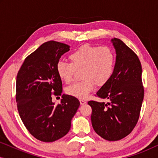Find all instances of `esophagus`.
Wrapping results in <instances>:
<instances>
[{"mask_svg":"<svg viewBox=\"0 0 158 158\" xmlns=\"http://www.w3.org/2000/svg\"><path fill=\"white\" fill-rule=\"evenodd\" d=\"M80 103H81V105H83L86 103V101L84 100V99H81V100H80Z\"/></svg>","mask_w":158,"mask_h":158,"instance_id":"34e87169","label":"esophagus"}]
</instances>
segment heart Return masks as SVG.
<instances>
[{
    "instance_id": "heart-1",
    "label": "heart",
    "mask_w": 158,
    "mask_h": 158,
    "mask_svg": "<svg viewBox=\"0 0 158 158\" xmlns=\"http://www.w3.org/2000/svg\"><path fill=\"white\" fill-rule=\"evenodd\" d=\"M71 63L60 60L56 65L60 78L70 83L76 71H81V81L68 86L67 93L79 99H85L95 85H104L111 79L116 66V55L108 46L85 44L75 49L69 56Z\"/></svg>"
}]
</instances>
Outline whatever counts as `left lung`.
<instances>
[{
  "mask_svg": "<svg viewBox=\"0 0 158 158\" xmlns=\"http://www.w3.org/2000/svg\"><path fill=\"white\" fill-rule=\"evenodd\" d=\"M116 52L111 79L96 96L109 102L88 101L92 108L93 128L109 141H117L131 132L139 120L144 98L142 68L137 55L119 39L111 40Z\"/></svg>",
  "mask_w": 158,
  "mask_h": 158,
  "instance_id": "8db88e82",
  "label": "left lung"
}]
</instances>
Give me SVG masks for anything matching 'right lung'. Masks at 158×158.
<instances>
[{"label":"right lung","instance_id":"add662e5","mask_svg":"<svg viewBox=\"0 0 158 158\" xmlns=\"http://www.w3.org/2000/svg\"><path fill=\"white\" fill-rule=\"evenodd\" d=\"M63 43L49 41L26 57L16 76V101L19 116L32 136L44 142L64 137L80 102L63 94L55 105L52 96H61L62 83L56 65L61 56L70 50Z\"/></svg>","mask_w":158,"mask_h":158}]
</instances>
